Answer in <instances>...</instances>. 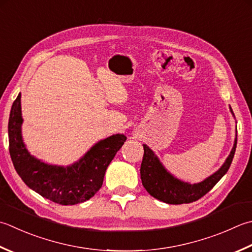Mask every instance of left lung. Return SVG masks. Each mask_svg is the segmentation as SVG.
Here are the masks:
<instances>
[{
  "label": "left lung",
  "instance_id": "8db88e82",
  "mask_svg": "<svg viewBox=\"0 0 252 252\" xmlns=\"http://www.w3.org/2000/svg\"><path fill=\"white\" fill-rule=\"evenodd\" d=\"M230 111L233 112L231 108ZM236 146H237V139L235 140L233 150H231L227 159H226L224 165L215 174L210 176L209 178H206L204 181L200 182V184L190 185L174 178L164 168V166L160 164V161L150 147L144 144L143 145V147H144V155H143L140 169L142 185L152 196H154L157 200L165 202V203H191V202L199 200L208 193L220 180L221 177L228 171L231 161H233L234 158Z\"/></svg>",
  "mask_w": 252,
  "mask_h": 252
}]
</instances>
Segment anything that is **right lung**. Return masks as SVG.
Here are the masks:
<instances>
[{
  "mask_svg": "<svg viewBox=\"0 0 252 252\" xmlns=\"http://www.w3.org/2000/svg\"><path fill=\"white\" fill-rule=\"evenodd\" d=\"M21 94L14 100L8 120L9 155L19 177L29 188L62 205H74L93 198L126 137L116 134L98 142L80 161L68 167L44 164L29 154L22 139Z\"/></svg>",
  "mask_w": 252,
  "mask_h": 252,
  "instance_id": "1",
  "label": "right lung"
}]
</instances>
